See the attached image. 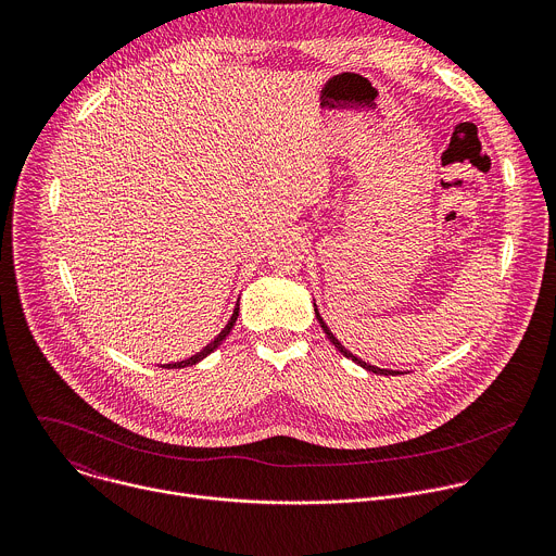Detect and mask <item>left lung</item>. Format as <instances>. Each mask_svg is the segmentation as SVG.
Here are the masks:
<instances>
[{
	"label": "left lung",
	"instance_id": "1",
	"mask_svg": "<svg viewBox=\"0 0 556 556\" xmlns=\"http://www.w3.org/2000/svg\"><path fill=\"white\" fill-rule=\"evenodd\" d=\"M314 314H316V319H319V324H321V328H324V332L328 334V339L334 343V348L343 354V356H348V358H352L356 365H361L363 369H367V371H374V374H384V376H389V374H401V371H393V369H380V367H376V365H369V363H365V361H361L358 356H354L334 334H332V330L328 328V324L324 321V316H321V312H319V307H316V303H314Z\"/></svg>",
	"mask_w": 556,
	"mask_h": 556
}]
</instances>
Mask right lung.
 <instances>
[{"label":"right lung","mask_w":556,"mask_h":556,"mask_svg":"<svg viewBox=\"0 0 556 556\" xmlns=\"http://www.w3.org/2000/svg\"><path fill=\"white\" fill-rule=\"evenodd\" d=\"M237 316H240V299H237V303H235V307H232V314H230V319H228V324L222 328V332L202 350V352H198V354H193L191 358H185V361H178V363H167V365H163L165 369H180V367H191V365H195V363H200V361H204L211 352H215L219 345H222V341L228 337V332L232 330V326H235V321H237Z\"/></svg>","instance_id":"1"}]
</instances>
